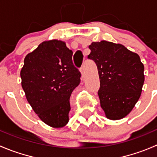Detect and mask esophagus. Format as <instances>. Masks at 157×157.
Listing matches in <instances>:
<instances>
[{"mask_svg": "<svg viewBox=\"0 0 157 157\" xmlns=\"http://www.w3.org/2000/svg\"><path fill=\"white\" fill-rule=\"evenodd\" d=\"M80 73H81V75H82V78H83V76H84V67H83H83H80Z\"/></svg>", "mask_w": 157, "mask_h": 157, "instance_id": "obj_1", "label": "esophagus"}]
</instances>
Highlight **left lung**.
<instances>
[{
    "label": "left lung",
    "mask_w": 157,
    "mask_h": 157,
    "mask_svg": "<svg viewBox=\"0 0 157 157\" xmlns=\"http://www.w3.org/2000/svg\"><path fill=\"white\" fill-rule=\"evenodd\" d=\"M88 55L97 66L100 81V105L111 120L124 118L141 94L144 66L137 54L121 44L107 41L92 42Z\"/></svg>",
    "instance_id": "obj_1"
}]
</instances>
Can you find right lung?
<instances>
[{
	"label": "right lung",
	"instance_id": "1",
	"mask_svg": "<svg viewBox=\"0 0 157 157\" xmlns=\"http://www.w3.org/2000/svg\"><path fill=\"white\" fill-rule=\"evenodd\" d=\"M72 55L65 42L45 41L26 55L20 71L26 99L39 118L52 128L67 124L70 97L80 82Z\"/></svg>",
	"mask_w": 157,
	"mask_h": 157
}]
</instances>
